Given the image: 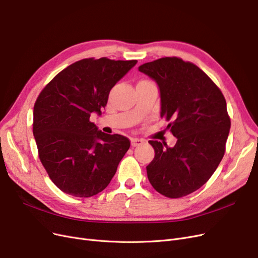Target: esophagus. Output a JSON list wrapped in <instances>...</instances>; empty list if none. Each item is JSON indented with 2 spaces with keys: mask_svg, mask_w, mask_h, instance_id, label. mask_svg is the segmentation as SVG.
<instances>
[{
  "mask_svg": "<svg viewBox=\"0 0 258 258\" xmlns=\"http://www.w3.org/2000/svg\"><path fill=\"white\" fill-rule=\"evenodd\" d=\"M144 143H145V141H144V140H141V139H132V140H131V146H132V147H137V146L143 145Z\"/></svg>",
  "mask_w": 258,
  "mask_h": 258,
  "instance_id": "1",
  "label": "esophagus"
}]
</instances>
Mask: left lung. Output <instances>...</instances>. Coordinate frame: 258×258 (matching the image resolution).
<instances>
[{
    "label": "left lung",
    "instance_id": "obj_1",
    "mask_svg": "<svg viewBox=\"0 0 258 258\" xmlns=\"http://www.w3.org/2000/svg\"><path fill=\"white\" fill-rule=\"evenodd\" d=\"M159 86L161 117L177 143L149 141L154 158L146 167L152 187L167 198L187 196L207 183L221 162L231 119L220 89L197 66L178 57L139 68Z\"/></svg>",
    "mask_w": 258,
    "mask_h": 258
}]
</instances>
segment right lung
Here are the masks:
<instances>
[{
  "mask_svg": "<svg viewBox=\"0 0 258 258\" xmlns=\"http://www.w3.org/2000/svg\"><path fill=\"white\" fill-rule=\"evenodd\" d=\"M137 60L87 58L72 63L44 87L34 106L33 132L39 159L56 186L74 197L104 190L130 147L119 135L97 130L111 89Z\"/></svg>",
  "mask_w": 258,
  "mask_h": 258,
  "instance_id": "obj_1",
  "label": "right lung"
}]
</instances>
